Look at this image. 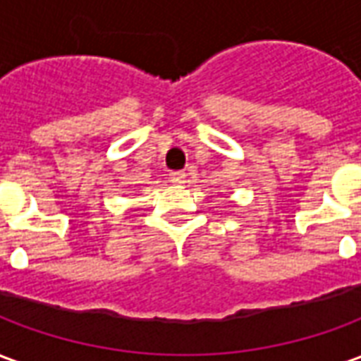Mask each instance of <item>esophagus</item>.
Masks as SVG:
<instances>
[{"label":"esophagus","mask_w":361,"mask_h":361,"mask_svg":"<svg viewBox=\"0 0 361 361\" xmlns=\"http://www.w3.org/2000/svg\"><path fill=\"white\" fill-rule=\"evenodd\" d=\"M170 181L180 185V183H185V172H170Z\"/></svg>","instance_id":"1"}]
</instances>
